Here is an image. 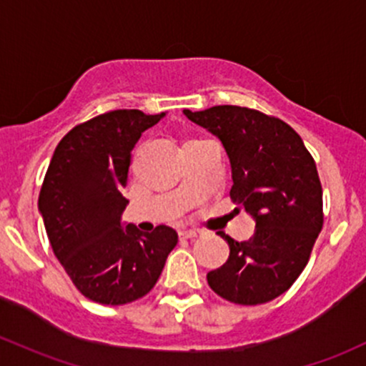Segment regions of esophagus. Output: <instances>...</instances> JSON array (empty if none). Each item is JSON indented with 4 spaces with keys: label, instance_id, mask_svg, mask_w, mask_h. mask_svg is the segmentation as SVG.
Masks as SVG:
<instances>
[{
    "label": "esophagus",
    "instance_id": "obj_1",
    "mask_svg": "<svg viewBox=\"0 0 366 366\" xmlns=\"http://www.w3.org/2000/svg\"><path fill=\"white\" fill-rule=\"evenodd\" d=\"M198 234H199V232L192 231V229H189V231H180L179 232L180 239H194V238H198Z\"/></svg>",
    "mask_w": 366,
    "mask_h": 366
}]
</instances>
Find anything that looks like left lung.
Segmentation results:
<instances>
[{
  "label": "left lung",
  "mask_w": 366,
  "mask_h": 366,
  "mask_svg": "<svg viewBox=\"0 0 366 366\" xmlns=\"http://www.w3.org/2000/svg\"><path fill=\"white\" fill-rule=\"evenodd\" d=\"M184 114L220 139L231 162V199L255 219L248 242L220 232L229 259L208 272V285L229 302H269L299 278L323 227L315 159L290 124L257 109L214 106Z\"/></svg>",
  "instance_id": "obj_1"
}]
</instances>
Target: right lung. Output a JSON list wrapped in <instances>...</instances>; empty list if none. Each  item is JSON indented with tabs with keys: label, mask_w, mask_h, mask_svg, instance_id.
<instances>
[{
	"label": "right lung",
	"mask_w": 366,
	"mask_h": 366,
	"mask_svg": "<svg viewBox=\"0 0 366 366\" xmlns=\"http://www.w3.org/2000/svg\"><path fill=\"white\" fill-rule=\"evenodd\" d=\"M116 109L76 124L55 147L38 207L51 250L86 299L122 306L149 294L179 236L122 227L132 149L163 118Z\"/></svg>",
	"instance_id": "obj_1"
}]
</instances>
